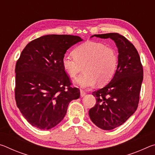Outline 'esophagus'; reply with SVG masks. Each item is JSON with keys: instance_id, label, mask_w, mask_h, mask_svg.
<instances>
[{"instance_id": "34e87169", "label": "esophagus", "mask_w": 155, "mask_h": 155, "mask_svg": "<svg viewBox=\"0 0 155 155\" xmlns=\"http://www.w3.org/2000/svg\"><path fill=\"white\" fill-rule=\"evenodd\" d=\"M80 92H81V97H83V96H85V94H86V93L85 92V91H84L82 90H80Z\"/></svg>"}]
</instances>
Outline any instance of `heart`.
Segmentation results:
<instances>
[{"instance_id": "1", "label": "heart", "mask_w": 155, "mask_h": 155, "mask_svg": "<svg viewBox=\"0 0 155 155\" xmlns=\"http://www.w3.org/2000/svg\"><path fill=\"white\" fill-rule=\"evenodd\" d=\"M73 55H65L62 59L63 68L70 77H75L83 68V74L74 80L83 88L103 86L114 77L118 58L114 49L101 43L87 41L73 51Z\"/></svg>"}]
</instances>
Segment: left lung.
<instances>
[{"instance_id":"obj_1","label":"left lung","mask_w":155,"mask_h":155,"mask_svg":"<svg viewBox=\"0 0 155 155\" xmlns=\"http://www.w3.org/2000/svg\"><path fill=\"white\" fill-rule=\"evenodd\" d=\"M110 38L118 50V63L114 77L103 88L92 92L96 104L89 111L94 124L111 130L127 121L138 107L143 81V67L140 55L132 43L117 33L94 35Z\"/></svg>"}]
</instances>
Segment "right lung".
Here are the masks:
<instances>
[{
    "label": "right lung",
    "mask_w": 155,
    "mask_h": 155,
    "mask_svg": "<svg viewBox=\"0 0 155 155\" xmlns=\"http://www.w3.org/2000/svg\"><path fill=\"white\" fill-rule=\"evenodd\" d=\"M83 41L70 35H47L28 43L15 65V98L21 114L40 129H51L64 119L80 90L62 65L67 50Z\"/></svg>",
    "instance_id": "add662e5"
}]
</instances>
